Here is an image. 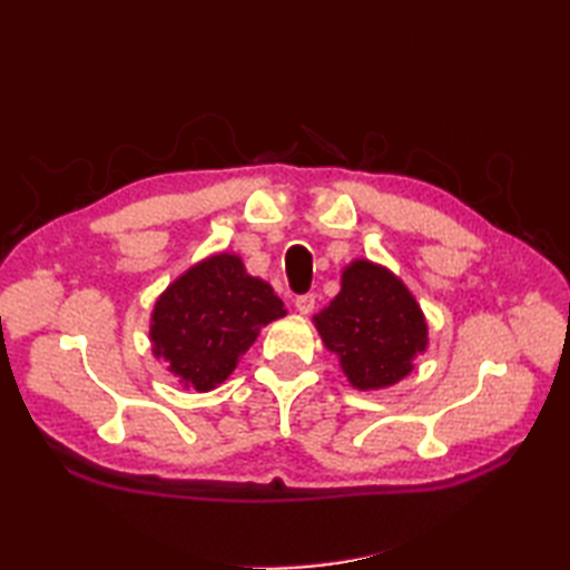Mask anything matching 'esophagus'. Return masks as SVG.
Wrapping results in <instances>:
<instances>
[{
	"label": "esophagus",
	"instance_id": "34e87169",
	"mask_svg": "<svg viewBox=\"0 0 570 570\" xmlns=\"http://www.w3.org/2000/svg\"><path fill=\"white\" fill-rule=\"evenodd\" d=\"M313 308H316V296L313 294L296 296V311L301 313V316H308V313H313Z\"/></svg>",
	"mask_w": 570,
	"mask_h": 570
}]
</instances>
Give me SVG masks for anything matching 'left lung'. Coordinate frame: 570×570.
<instances>
[{
  "label": "left lung",
  "instance_id": "1",
  "mask_svg": "<svg viewBox=\"0 0 570 570\" xmlns=\"http://www.w3.org/2000/svg\"><path fill=\"white\" fill-rule=\"evenodd\" d=\"M313 323L360 392L404 380L429 345V325L416 298L402 278L370 259L345 266L341 294L313 316Z\"/></svg>",
  "mask_w": 570,
  "mask_h": 570
}]
</instances>
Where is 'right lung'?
<instances>
[{"label":"right lung","mask_w":570,"mask_h":570,"mask_svg":"<svg viewBox=\"0 0 570 570\" xmlns=\"http://www.w3.org/2000/svg\"><path fill=\"white\" fill-rule=\"evenodd\" d=\"M274 288L249 276L237 254L193 264L151 311V350L166 372L196 392H210L237 367L266 323L284 318Z\"/></svg>","instance_id":"add662e5"}]
</instances>
